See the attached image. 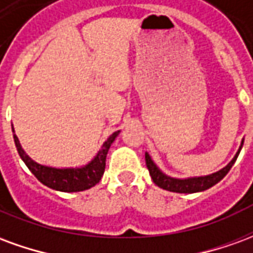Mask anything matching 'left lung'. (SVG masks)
Segmentation results:
<instances>
[{
  "mask_svg": "<svg viewBox=\"0 0 253 253\" xmlns=\"http://www.w3.org/2000/svg\"><path fill=\"white\" fill-rule=\"evenodd\" d=\"M243 143H244V139L241 141V145H240L237 153L234 154L232 161L226 167H223L222 169L206 176H194V177H184V179L168 176L160 169L157 165L154 164V161L152 160L148 152L145 153V161H146L149 173L152 176L156 186H159L163 190L170 191V192H177V194H194V192H201V191L209 190L210 187L215 186L218 181L222 180L223 177L226 176V173L230 170V168L233 167L234 163H236V160L239 157L240 150L243 148Z\"/></svg>",
  "mask_w": 253,
  "mask_h": 253,
  "instance_id": "1",
  "label": "left lung"
}]
</instances>
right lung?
I'll list each match as a JSON object with an SVG mask.
<instances>
[{
	"instance_id": "right-lung-1",
	"label": "right lung",
	"mask_w": 253,
	"mask_h": 253,
	"mask_svg": "<svg viewBox=\"0 0 253 253\" xmlns=\"http://www.w3.org/2000/svg\"><path fill=\"white\" fill-rule=\"evenodd\" d=\"M12 131H13V139L19 156L42 184L52 190L61 191V192H80V191L92 188L101 180V176L105 169V157L108 153V149L115 141V138L119 135L121 130L112 132L110 137L107 138L101 149L88 164L76 167V168H55V167H48V165L36 163L35 160H32L25 153L19 138L14 134L13 127H12Z\"/></svg>"
}]
</instances>
